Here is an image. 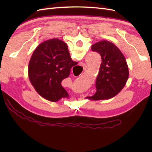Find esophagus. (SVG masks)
<instances>
[{
	"label": "esophagus",
	"instance_id": "34e87169",
	"mask_svg": "<svg viewBox=\"0 0 152 152\" xmlns=\"http://www.w3.org/2000/svg\"><path fill=\"white\" fill-rule=\"evenodd\" d=\"M80 65H81V66L83 67V70H86V69H87V65H86V64L85 63H82L81 64H80Z\"/></svg>",
	"mask_w": 152,
	"mask_h": 152
}]
</instances>
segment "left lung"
<instances>
[{"label": "left lung", "instance_id": "left-lung-1", "mask_svg": "<svg viewBox=\"0 0 152 152\" xmlns=\"http://www.w3.org/2000/svg\"><path fill=\"white\" fill-rule=\"evenodd\" d=\"M91 50L101 55L102 63L96 79V92L87 99L93 101L111 99L121 91L127 82V61L119 48L107 40L92 45Z\"/></svg>", "mask_w": 152, "mask_h": 152}]
</instances>
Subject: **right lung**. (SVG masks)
Returning <instances> with one entry per match:
<instances>
[{
    "mask_svg": "<svg viewBox=\"0 0 152 152\" xmlns=\"http://www.w3.org/2000/svg\"><path fill=\"white\" fill-rule=\"evenodd\" d=\"M77 62L71 59L65 42L58 38L38 45L28 66V78L34 89L48 101L57 102L69 94L61 82L69 77L70 69Z\"/></svg>",
    "mask_w": 152,
    "mask_h": 152,
    "instance_id": "obj_1",
    "label": "right lung"
}]
</instances>
